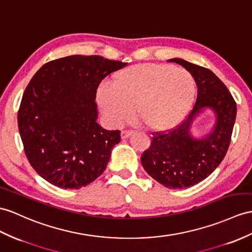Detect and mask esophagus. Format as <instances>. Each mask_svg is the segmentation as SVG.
<instances>
[{
    "instance_id": "esophagus-1",
    "label": "esophagus",
    "mask_w": 252,
    "mask_h": 252,
    "mask_svg": "<svg viewBox=\"0 0 252 252\" xmlns=\"http://www.w3.org/2000/svg\"><path fill=\"white\" fill-rule=\"evenodd\" d=\"M131 134H132V131H127V130L122 131L121 132V138L122 139H127V138H129Z\"/></svg>"
}]
</instances>
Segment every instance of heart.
Masks as SVG:
<instances>
[{"label": "heart", "instance_id": "heart-1", "mask_svg": "<svg viewBox=\"0 0 252 252\" xmlns=\"http://www.w3.org/2000/svg\"><path fill=\"white\" fill-rule=\"evenodd\" d=\"M197 85L191 73L168 64L144 63L123 68L112 87L97 90V103L107 122L120 127L134 114L154 132L172 130L191 109Z\"/></svg>", "mask_w": 252, "mask_h": 252}]
</instances>
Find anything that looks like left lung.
I'll return each instance as SVG.
<instances>
[{"instance_id": "left-lung-1", "label": "left lung", "mask_w": 252, "mask_h": 252, "mask_svg": "<svg viewBox=\"0 0 252 252\" xmlns=\"http://www.w3.org/2000/svg\"><path fill=\"white\" fill-rule=\"evenodd\" d=\"M191 73L198 87L197 101L187 119L168 132H154L150 149L141 157L144 170L170 189L191 187L210 176L223 160L236 119V102L213 71L183 59H171ZM217 115L213 129L204 137L191 133L193 121L204 109Z\"/></svg>"}]
</instances>
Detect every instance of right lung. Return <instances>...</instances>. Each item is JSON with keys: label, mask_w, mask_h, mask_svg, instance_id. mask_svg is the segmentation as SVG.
Masks as SVG:
<instances>
[{"label": "right lung", "mask_w": 252, "mask_h": 252, "mask_svg": "<svg viewBox=\"0 0 252 252\" xmlns=\"http://www.w3.org/2000/svg\"><path fill=\"white\" fill-rule=\"evenodd\" d=\"M127 63L99 55H70L41 66L24 91L18 127L24 153L42 179L63 189L94 182L121 141L97 123L101 80Z\"/></svg>", "instance_id": "obj_1"}]
</instances>
